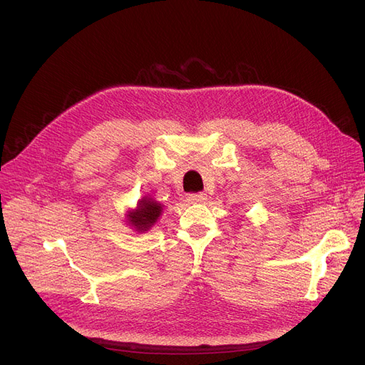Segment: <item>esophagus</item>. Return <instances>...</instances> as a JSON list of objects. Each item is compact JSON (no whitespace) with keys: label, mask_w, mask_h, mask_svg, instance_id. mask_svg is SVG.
Returning a JSON list of instances; mask_svg holds the SVG:
<instances>
[{"label":"esophagus","mask_w":365,"mask_h":365,"mask_svg":"<svg viewBox=\"0 0 365 365\" xmlns=\"http://www.w3.org/2000/svg\"><path fill=\"white\" fill-rule=\"evenodd\" d=\"M207 200V195L204 192H197V194H189L187 195V201L194 202V204H201Z\"/></svg>","instance_id":"esophagus-1"}]
</instances>
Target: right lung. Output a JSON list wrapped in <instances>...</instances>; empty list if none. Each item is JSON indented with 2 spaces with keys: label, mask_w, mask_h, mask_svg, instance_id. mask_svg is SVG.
<instances>
[{
  "label": "right lung",
  "mask_w": 365,
  "mask_h": 365,
  "mask_svg": "<svg viewBox=\"0 0 365 365\" xmlns=\"http://www.w3.org/2000/svg\"><path fill=\"white\" fill-rule=\"evenodd\" d=\"M161 210L163 207L157 201H152L150 198H143L139 202L136 212L128 215V220L134 227H136V231H146V229H149L157 222V219L161 215Z\"/></svg>",
  "instance_id": "right-lung-1"
}]
</instances>
